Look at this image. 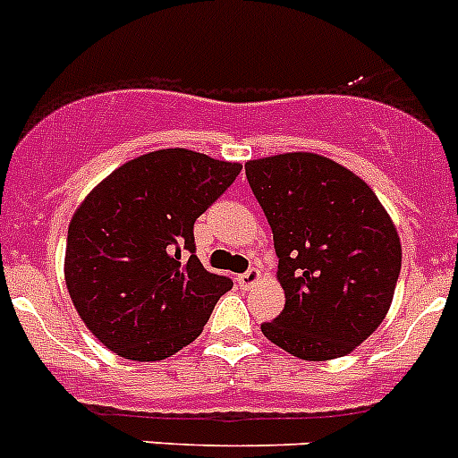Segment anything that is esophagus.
<instances>
[{
	"instance_id": "34e87169",
	"label": "esophagus",
	"mask_w": 458,
	"mask_h": 458,
	"mask_svg": "<svg viewBox=\"0 0 458 458\" xmlns=\"http://www.w3.org/2000/svg\"><path fill=\"white\" fill-rule=\"evenodd\" d=\"M259 279H261V272H259L257 267H250V270L242 272V275L236 276L238 286L245 288V291H247V288H251V286H257Z\"/></svg>"
}]
</instances>
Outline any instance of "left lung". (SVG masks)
<instances>
[{"instance_id": "obj_1", "label": "left lung", "mask_w": 458, "mask_h": 458, "mask_svg": "<svg viewBox=\"0 0 458 458\" xmlns=\"http://www.w3.org/2000/svg\"><path fill=\"white\" fill-rule=\"evenodd\" d=\"M270 222L286 306L263 335L304 360L345 356L381 325L402 267L391 216L363 179L311 152L245 163Z\"/></svg>"}]
</instances>
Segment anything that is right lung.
<instances>
[{
	"label": "right lung",
	"instance_id": "1",
	"mask_svg": "<svg viewBox=\"0 0 458 458\" xmlns=\"http://www.w3.org/2000/svg\"><path fill=\"white\" fill-rule=\"evenodd\" d=\"M241 163L158 149L113 170L67 229L65 284L83 325L111 352L161 360L191 345L233 286L195 257V220Z\"/></svg>",
	"mask_w": 458,
	"mask_h": 458
}]
</instances>
